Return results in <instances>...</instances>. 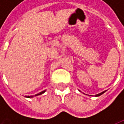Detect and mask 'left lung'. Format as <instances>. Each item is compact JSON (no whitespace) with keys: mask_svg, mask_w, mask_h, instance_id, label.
I'll return each instance as SVG.
<instances>
[{"mask_svg":"<svg viewBox=\"0 0 124 124\" xmlns=\"http://www.w3.org/2000/svg\"><path fill=\"white\" fill-rule=\"evenodd\" d=\"M106 92V91L102 92H101V93H98V94H96V96H96V97H98V96H101V94H103V93H104V92Z\"/></svg>","mask_w":124,"mask_h":124,"instance_id":"1","label":"left lung"}]
</instances>
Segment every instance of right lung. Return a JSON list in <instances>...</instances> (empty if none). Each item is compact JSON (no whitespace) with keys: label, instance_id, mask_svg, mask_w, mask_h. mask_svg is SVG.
Listing matches in <instances>:
<instances>
[{"label":"right lung","instance_id":"right-lung-1","mask_svg":"<svg viewBox=\"0 0 124 124\" xmlns=\"http://www.w3.org/2000/svg\"><path fill=\"white\" fill-rule=\"evenodd\" d=\"M45 92H46V90H44V91L41 92H40V93H37V94H36V95H34V96H26L25 97H26V98H33V97H34V96H38V95H41V94H42V93H44Z\"/></svg>","mask_w":124,"mask_h":124}]
</instances>
